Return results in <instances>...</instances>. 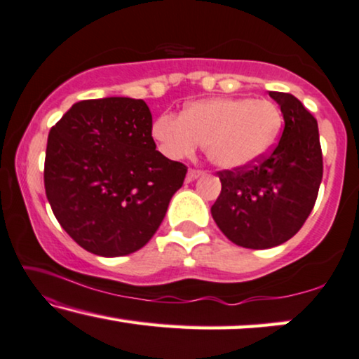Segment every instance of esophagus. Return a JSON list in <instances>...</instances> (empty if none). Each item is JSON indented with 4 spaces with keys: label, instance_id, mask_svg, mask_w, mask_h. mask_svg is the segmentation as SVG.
Returning <instances> with one entry per match:
<instances>
[{
    "label": "esophagus",
    "instance_id": "esophagus-1",
    "mask_svg": "<svg viewBox=\"0 0 359 359\" xmlns=\"http://www.w3.org/2000/svg\"><path fill=\"white\" fill-rule=\"evenodd\" d=\"M200 175H203V170H200V169H190L189 174H187V180L191 182V180L198 179Z\"/></svg>",
    "mask_w": 359,
    "mask_h": 359
}]
</instances>
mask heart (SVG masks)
Here are the masks:
<instances>
[{"instance_id": "b5f03b06", "label": "heart", "mask_w": 359, "mask_h": 359, "mask_svg": "<svg viewBox=\"0 0 359 359\" xmlns=\"http://www.w3.org/2000/svg\"><path fill=\"white\" fill-rule=\"evenodd\" d=\"M281 123L280 110L270 100L221 97L191 102L182 115H159L153 136L172 159L189 158L201 143L215 165L239 169L270 153Z\"/></svg>"}]
</instances>
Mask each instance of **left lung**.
<instances>
[{
  "instance_id": "8db88e82",
  "label": "left lung",
  "mask_w": 359,
  "mask_h": 359,
  "mask_svg": "<svg viewBox=\"0 0 359 359\" xmlns=\"http://www.w3.org/2000/svg\"><path fill=\"white\" fill-rule=\"evenodd\" d=\"M285 128L270 153L239 169L219 170L215 223L234 244L270 249L291 239L314 208L324 174L317 120L287 93H270Z\"/></svg>"
}]
</instances>
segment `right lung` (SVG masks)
Instances as JSON below:
<instances>
[{"label": "right lung", "instance_id": "1", "mask_svg": "<svg viewBox=\"0 0 359 359\" xmlns=\"http://www.w3.org/2000/svg\"><path fill=\"white\" fill-rule=\"evenodd\" d=\"M185 174V164L156 149L143 99L81 100L48 133V203L69 237L95 255L122 257L148 244Z\"/></svg>", "mask_w": 359, "mask_h": 359}]
</instances>
